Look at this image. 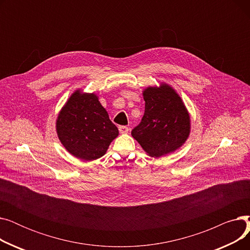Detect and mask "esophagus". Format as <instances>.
I'll return each instance as SVG.
<instances>
[{"instance_id":"34e87169","label":"esophagus","mask_w":250,"mask_h":250,"mask_svg":"<svg viewBox=\"0 0 250 250\" xmlns=\"http://www.w3.org/2000/svg\"><path fill=\"white\" fill-rule=\"evenodd\" d=\"M118 130H120L121 134H126L128 132V127L125 125H120L118 126Z\"/></svg>"}]
</instances>
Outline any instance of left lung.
Returning a JSON list of instances; mask_svg holds the SVG:
<instances>
[{
    "instance_id": "8db88e82",
    "label": "left lung",
    "mask_w": 250,
    "mask_h": 250,
    "mask_svg": "<svg viewBox=\"0 0 250 250\" xmlns=\"http://www.w3.org/2000/svg\"><path fill=\"white\" fill-rule=\"evenodd\" d=\"M145 113L132 136L151 157L174 152L190 130L189 114L176 92L166 84L148 87L143 93Z\"/></svg>"
}]
</instances>
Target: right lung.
<instances>
[{
    "instance_id": "add662e5",
    "label": "right lung",
    "mask_w": 250,
    "mask_h": 250,
    "mask_svg": "<svg viewBox=\"0 0 250 250\" xmlns=\"http://www.w3.org/2000/svg\"><path fill=\"white\" fill-rule=\"evenodd\" d=\"M57 133L68 152L91 161L106 153L118 129L94 93L77 90L58 116Z\"/></svg>"
}]
</instances>
